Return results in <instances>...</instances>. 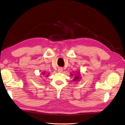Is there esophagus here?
I'll use <instances>...</instances> for the list:
<instances>
[{
    "label": "esophagus",
    "instance_id": "1",
    "mask_svg": "<svg viewBox=\"0 0 125 125\" xmlns=\"http://www.w3.org/2000/svg\"><path fill=\"white\" fill-rule=\"evenodd\" d=\"M62 71H63V69H62V68H59V69H58V71L59 73H62Z\"/></svg>",
    "mask_w": 125,
    "mask_h": 125
}]
</instances>
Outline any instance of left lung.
<instances>
[{
	"label": "left lung",
	"mask_w": 125,
	"mask_h": 125,
	"mask_svg": "<svg viewBox=\"0 0 125 125\" xmlns=\"http://www.w3.org/2000/svg\"><path fill=\"white\" fill-rule=\"evenodd\" d=\"M73 73H71V76H73ZM73 81H80V80L81 79V77H80V73H74V75L73 77Z\"/></svg>",
	"instance_id": "1"
}]
</instances>
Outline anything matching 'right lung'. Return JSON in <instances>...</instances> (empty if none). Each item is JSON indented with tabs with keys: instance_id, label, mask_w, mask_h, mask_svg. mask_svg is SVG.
I'll use <instances>...</instances> for the list:
<instances>
[{
	"instance_id": "add662e5",
	"label": "right lung",
	"mask_w": 125,
	"mask_h": 125,
	"mask_svg": "<svg viewBox=\"0 0 125 125\" xmlns=\"http://www.w3.org/2000/svg\"><path fill=\"white\" fill-rule=\"evenodd\" d=\"M41 74H44H44H45V73H44H44H41ZM45 75H46V74H45Z\"/></svg>"
}]
</instances>
